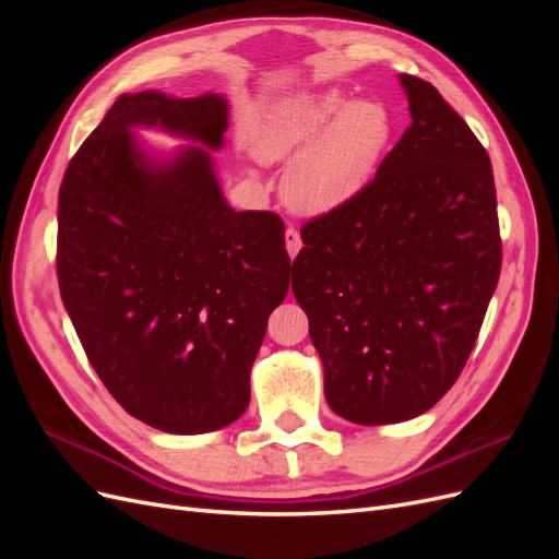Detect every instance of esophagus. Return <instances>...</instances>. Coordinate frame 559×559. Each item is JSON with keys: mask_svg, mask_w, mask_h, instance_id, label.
I'll return each mask as SVG.
<instances>
[{"mask_svg": "<svg viewBox=\"0 0 559 559\" xmlns=\"http://www.w3.org/2000/svg\"><path fill=\"white\" fill-rule=\"evenodd\" d=\"M284 242H286V251H289V257L296 259V253L300 251V235H298V230L296 228H286Z\"/></svg>", "mask_w": 559, "mask_h": 559, "instance_id": "obj_1", "label": "esophagus"}]
</instances>
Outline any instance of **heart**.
Instances as JSON below:
<instances>
[{"label":"heart","mask_w":559,"mask_h":559,"mask_svg":"<svg viewBox=\"0 0 559 559\" xmlns=\"http://www.w3.org/2000/svg\"><path fill=\"white\" fill-rule=\"evenodd\" d=\"M394 138L389 109L341 88L302 91L267 103L251 128L261 163H286L282 198L294 212L326 216L357 200L376 179Z\"/></svg>","instance_id":"obj_1"}]
</instances>
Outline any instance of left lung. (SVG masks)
Wrapping results in <instances>:
<instances>
[{"instance_id": "1", "label": "left lung", "mask_w": 559, "mask_h": 559, "mask_svg": "<svg viewBox=\"0 0 559 559\" xmlns=\"http://www.w3.org/2000/svg\"><path fill=\"white\" fill-rule=\"evenodd\" d=\"M399 81L411 128L357 200L302 226L292 265L331 411L366 427L445 396L501 270L487 151L431 83Z\"/></svg>"}]
</instances>
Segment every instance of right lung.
<instances>
[{"mask_svg":"<svg viewBox=\"0 0 559 559\" xmlns=\"http://www.w3.org/2000/svg\"><path fill=\"white\" fill-rule=\"evenodd\" d=\"M187 144L148 152L136 130ZM222 93L121 95L67 167L58 198V282L109 394L165 433H207L249 405L267 317L292 261L273 212H235L212 151Z\"/></svg>","mask_w":559,"mask_h":559,"instance_id":"add662e5","label":"right lung"}]
</instances>
